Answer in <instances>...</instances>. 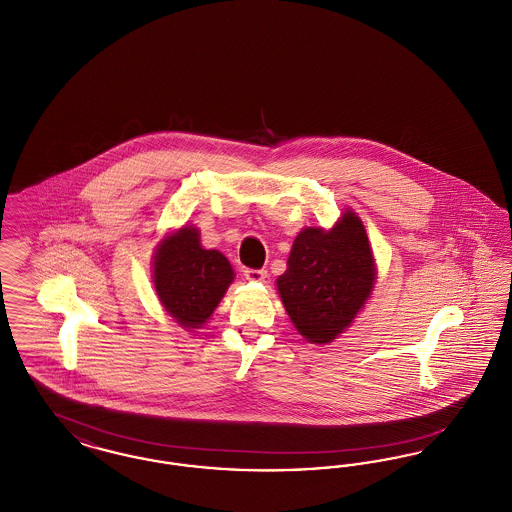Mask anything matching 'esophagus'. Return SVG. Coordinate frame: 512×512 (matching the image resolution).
I'll list each match as a JSON object with an SVG mask.
<instances>
[{
    "label": "esophagus",
    "instance_id": "obj_1",
    "mask_svg": "<svg viewBox=\"0 0 512 512\" xmlns=\"http://www.w3.org/2000/svg\"><path fill=\"white\" fill-rule=\"evenodd\" d=\"M268 272L265 268H247L245 270V278L249 282H265L267 280Z\"/></svg>",
    "mask_w": 512,
    "mask_h": 512
}]
</instances>
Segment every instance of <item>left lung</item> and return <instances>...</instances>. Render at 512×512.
Segmentation results:
<instances>
[{
    "label": "left lung",
    "instance_id": "1",
    "mask_svg": "<svg viewBox=\"0 0 512 512\" xmlns=\"http://www.w3.org/2000/svg\"><path fill=\"white\" fill-rule=\"evenodd\" d=\"M376 282L365 226L351 209L330 228H303L276 286L297 332L330 343L351 326Z\"/></svg>",
    "mask_w": 512,
    "mask_h": 512
}]
</instances>
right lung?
I'll return each mask as SVG.
<instances>
[{"label":"right lung","instance_id":"right-lung-1","mask_svg":"<svg viewBox=\"0 0 512 512\" xmlns=\"http://www.w3.org/2000/svg\"><path fill=\"white\" fill-rule=\"evenodd\" d=\"M232 280L228 259L217 249H203L195 226H182L155 249V292L165 311L184 328L207 322Z\"/></svg>","mask_w":512,"mask_h":512}]
</instances>
